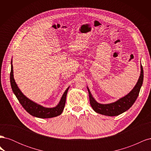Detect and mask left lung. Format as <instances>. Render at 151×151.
<instances>
[{"label":"left lung","mask_w":151,"mask_h":151,"mask_svg":"<svg viewBox=\"0 0 151 151\" xmlns=\"http://www.w3.org/2000/svg\"><path fill=\"white\" fill-rule=\"evenodd\" d=\"M144 79V71L143 67L141 65V72L140 76L138 80L137 83L136 84L134 88L132 89L131 92L128 94L125 97H123L117 101L107 104H102L97 103L95 101L94 99L93 98L89 89L88 88L89 96V101L90 104L92 106L94 110L101 115H106V116H117L122 113L125 112L128 110L133 104L135 103V100L137 98L140 88L143 83Z\"/></svg>","instance_id":"left-lung-1"}]
</instances>
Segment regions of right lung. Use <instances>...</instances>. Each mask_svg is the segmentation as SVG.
Segmentation results:
<instances>
[{"instance_id":"right-lung-1","label":"right lung","mask_w":151,"mask_h":151,"mask_svg":"<svg viewBox=\"0 0 151 151\" xmlns=\"http://www.w3.org/2000/svg\"><path fill=\"white\" fill-rule=\"evenodd\" d=\"M10 81L13 93L16 95L18 101H19L25 110L28 112L30 115L38 118H48L55 116H57L61 115L63 108H64L66 96L68 92V88L66 89L65 93H63L62 97L60 99V101L56 107L53 108H45L42 106L33 102L28 98H27L25 96L21 93V91L18 88V87L15 83L13 76V67L11 62V70L10 74Z\"/></svg>"}]
</instances>
